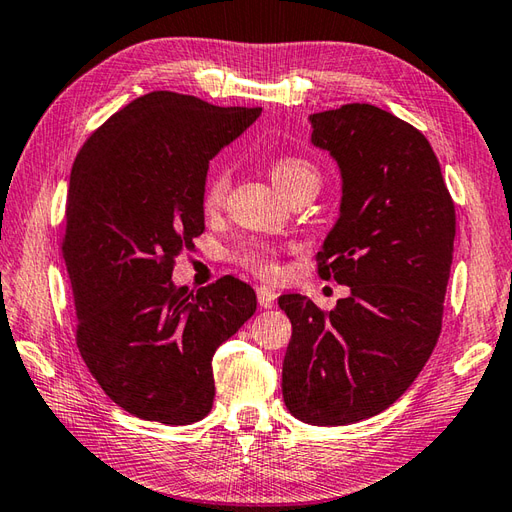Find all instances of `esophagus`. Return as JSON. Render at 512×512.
<instances>
[{
    "mask_svg": "<svg viewBox=\"0 0 512 512\" xmlns=\"http://www.w3.org/2000/svg\"><path fill=\"white\" fill-rule=\"evenodd\" d=\"M257 301H259L261 307H264V310H270V307L275 305V301H277V292L266 288V285H259V288H257Z\"/></svg>",
    "mask_w": 512,
    "mask_h": 512,
    "instance_id": "esophagus-1",
    "label": "esophagus"
}]
</instances>
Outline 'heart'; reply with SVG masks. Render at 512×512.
Returning <instances> with one entry per match:
<instances>
[{"instance_id":"obj_1","label":"heart","mask_w":512,"mask_h":512,"mask_svg":"<svg viewBox=\"0 0 512 512\" xmlns=\"http://www.w3.org/2000/svg\"><path fill=\"white\" fill-rule=\"evenodd\" d=\"M272 181L279 187L281 194H288L292 187H299L305 183H314L318 185L320 176L318 170L310 161H305L301 157H281L270 168ZM231 187V174L227 168H218L209 176V181L205 185V194H202V205L209 211H216L224 205L227 200ZM235 261L248 268L259 277H275L279 272L277 264V248L270 246L266 242H253V244H244L235 251Z\"/></svg>"}]
</instances>
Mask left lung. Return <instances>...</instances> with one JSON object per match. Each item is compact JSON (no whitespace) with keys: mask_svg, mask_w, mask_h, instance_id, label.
I'll use <instances>...</instances> for the list:
<instances>
[{"mask_svg":"<svg viewBox=\"0 0 512 512\" xmlns=\"http://www.w3.org/2000/svg\"><path fill=\"white\" fill-rule=\"evenodd\" d=\"M312 144L336 159L340 218L318 275L349 285L331 312L281 294L292 323L283 401L312 425H349L392 406L417 379L443 323L456 211L430 141L373 104L310 115Z\"/></svg>","mask_w":512,"mask_h":512,"instance_id":"left-lung-1","label":"left lung"}]
</instances>
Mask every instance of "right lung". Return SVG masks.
<instances>
[{
    "instance_id": "add662e5",
    "label": "right lung",
    "mask_w": 512,
    "mask_h": 512,
    "mask_svg": "<svg viewBox=\"0 0 512 512\" xmlns=\"http://www.w3.org/2000/svg\"><path fill=\"white\" fill-rule=\"evenodd\" d=\"M259 115L152 91L95 130L71 168L63 257L76 344L106 395L144 421L207 417L213 353L257 310L240 279L194 294L172 270L205 231L209 161Z\"/></svg>"
}]
</instances>
